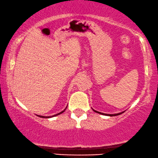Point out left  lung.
Masks as SVG:
<instances>
[{
	"instance_id": "obj_1",
	"label": "left lung",
	"mask_w": 158,
	"mask_h": 158,
	"mask_svg": "<svg viewBox=\"0 0 158 158\" xmlns=\"http://www.w3.org/2000/svg\"><path fill=\"white\" fill-rule=\"evenodd\" d=\"M93 111H95V112H96V113H98V114H102V115H106V116H118V115H120V114H123V113H124V111H122V112H121V113H118V114H103V113H101V112L97 111H96V110H94V109H93Z\"/></svg>"
}]
</instances>
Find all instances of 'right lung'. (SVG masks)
Wrapping results in <instances>:
<instances>
[{
    "instance_id": "obj_1",
    "label": "right lung",
    "mask_w": 158,
    "mask_h": 158,
    "mask_svg": "<svg viewBox=\"0 0 158 158\" xmlns=\"http://www.w3.org/2000/svg\"><path fill=\"white\" fill-rule=\"evenodd\" d=\"M67 109V107L65 108V109ZM65 109H64L63 111H61V112H60V113H58V114H55V115H53V116H40V115H37L38 116H40V117H42V118H51V117H54V116H57V115H60V114H61L62 113H63V112L65 111Z\"/></svg>"
}]
</instances>
